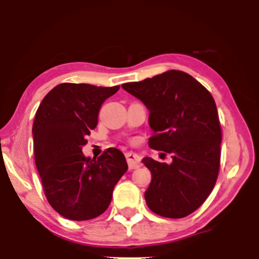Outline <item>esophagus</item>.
Returning a JSON list of instances; mask_svg holds the SVG:
<instances>
[{"instance_id":"1","label":"esophagus","mask_w":259,"mask_h":259,"mask_svg":"<svg viewBox=\"0 0 259 259\" xmlns=\"http://www.w3.org/2000/svg\"><path fill=\"white\" fill-rule=\"evenodd\" d=\"M126 157V162L129 164V168H138L140 164V156L138 153H134V152H126L125 153Z\"/></svg>"}]
</instances>
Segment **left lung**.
<instances>
[{
  "label": "left lung",
  "instance_id": "8db88e82",
  "mask_svg": "<svg viewBox=\"0 0 259 259\" xmlns=\"http://www.w3.org/2000/svg\"><path fill=\"white\" fill-rule=\"evenodd\" d=\"M150 111L148 146L171 153L170 164L142 159L152 174L145 200L152 212L184 218L207 200L221 165L222 129L214 99L181 70L121 85Z\"/></svg>",
  "mask_w": 259,
  "mask_h": 259
}]
</instances>
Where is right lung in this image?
<instances>
[{"mask_svg":"<svg viewBox=\"0 0 259 259\" xmlns=\"http://www.w3.org/2000/svg\"><path fill=\"white\" fill-rule=\"evenodd\" d=\"M119 86L102 88L64 82L53 88L35 114V164L47 201L70 221H89L102 214L113 189L127 170L118 148H107L99 158L85 157L81 148L99 120L105 101Z\"/></svg>","mask_w":259,"mask_h":259,"instance_id":"add662e5","label":"right lung"}]
</instances>
